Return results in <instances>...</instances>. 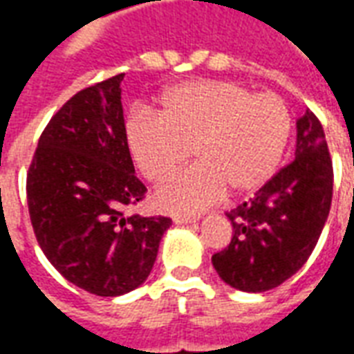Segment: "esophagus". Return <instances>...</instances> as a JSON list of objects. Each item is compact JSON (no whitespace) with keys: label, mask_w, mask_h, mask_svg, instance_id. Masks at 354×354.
<instances>
[{"label":"esophagus","mask_w":354,"mask_h":354,"mask_svg":"<svg viewBox=\"0 0 354 354\" xmlns=\"http://www.w3.org/2000/svg\"><path fill=\"white\" fill-rule=\"evenodd\" d=\"M197 222V218H185V216H174V223L176 225H189V223Z\"/></svg>","instance_id":"34e87169"}]
</instances>
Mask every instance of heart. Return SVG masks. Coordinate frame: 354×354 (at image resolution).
<instances>
[{"instance_id":"b5f03b06","label":"heart","mask_w":354,"mask_h":354,"mask_svg":"<svg viewBox=\"0 0 354 354\" xmlns=\"http://www.w3.org/2000/svg\"><path fill=\"white\" fill-rule=\"evenodd\" d=\"M292 134L286 102L273 93L252 94L222 80L185 81L159 98V115L136 109L127 121V144L142 174L162 182L189 155L182 170L155 193L162 212L193 216L231 195L266 185L282 161Z\"/></svg>"}]
</instances>
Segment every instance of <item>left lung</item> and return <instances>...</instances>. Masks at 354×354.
Here are the masks:
<instances>
[{"label": "left lung", "mask_w": 354, "mask_h": 354, "mask_svg": "<svg viewBox=\"0 0 354 354\" xmlns=\"http://www.w3.org/2000/svg\"><path fill=\"white\" fill-rule=\"evenodd\" d=\"M296 129V159L252 199L225 212L233 237L227 248L212 256V266L233 288H277L301 269L326 223L334 189L326 136L309 109Z\"/></svg>", "instance_id": "left-lung-1"}]
</instances>
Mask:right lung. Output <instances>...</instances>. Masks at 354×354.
<instances>
[{
  "instance_id": "obj_1",
  "label": "right lung",
  "mask_w": 354,
  "mask_h": 354,
  "mask_svg": "<svg viewBox=\"0 0 354 354\" xmlns=\"http://www.w3.org/2000/svg\"><path fill=\"white\" fill-rule=\"evenodd\" d=\"M124 73L73 94L37 142L26 180L37 243L58 273L94 296L138 288L172 220L124 214L146 195L127 144Z\"/></svg>"
}]
</instances>
